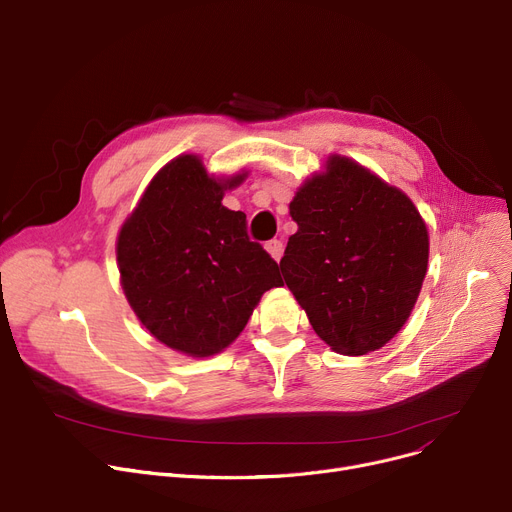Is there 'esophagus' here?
Instances as JSON below:
<instances>
[{
    "mask_svg": "<svg viewBox=\"0 0 512 512\" xmlns=\"http://www.w3.org/2000/svg\"><path fill=\"white\" fill-rule=\"evenodd\" d=\"M266 252L279 262L281 256H283V242H281V239H270V242H266Z\"/></svg>",
    "mask_w": 512,
    "mask_h": 512,
    "instance_id": "obj_1",
    "label": "esophagus"
}]
</instances>
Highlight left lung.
<instances>
[{
  "mask_svg": "<svg viewBox=\"0 0 512 512\" xmlns=\"http://www.w3.org/2000/svg\"><path fill=\"white\" fill-rule=\"evenodd\" d=\"M297 231L281 258L283 281L316 335L337 353L366 355L393 339L422 291L430 237L411 198L349 157L289 202Z\"/></svg>",
  "mask_w": 512,
  "mask_h": 512,
  "instance_id": "left-lung-1",
  "label": "left lung"
}]
</instances>
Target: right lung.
I'll return each instance as SVG.
<instances>
[{
  "label": "right lung",
  "instance_id": "right-lung-1",
  "mask_svg": "<svg viewBox=\"0 0 512 512\" xmlns=\"http://www.w3.org/2000/svg\"><path fill=\"white\" fill-rule=\"evenodd\" d=\"M248 171L210 175L179 155L150 179L117 233L119 283L142 326L190 357H210L246 328L260 297L281 287L277 262L250 242L246 215L223 206Z\"/></svg>",
  "mask_w": 512,
  "mask_h": 512
}]
</instances>
